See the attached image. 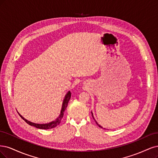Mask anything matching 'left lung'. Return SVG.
I'll use <instances>...</instances> for the list:
<instances>
[{"label": "left lung", "instance_id": "1", "mask_svg": "<svg viewBox=\"0 0 158 158\" xmlns=\"http://www.w3.org/2000/svg\"><path fill=\"white\" fill-rule=\"evenodd\" d=\"M91 113H92V116H93V119H94V121H95V122H96V124H97V125H98V127H101V128H102V127H101V126H100V125H99V124H98V123H97V122H96V120H95V119H94V117H93V112H91Z\"/></svg>", "mask_w": 158, "mask_h": 158}]
</instances>
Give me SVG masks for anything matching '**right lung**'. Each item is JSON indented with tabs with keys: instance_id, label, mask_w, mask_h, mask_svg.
<instances>
[{
	"instance_id": "obj_1",
	"label": "right lung",
	"mask_w": 158,
	"mask_h": 158,
	"mask_svg": "<svg viewBox=\"0 0 158 158\" xmlns=\"http://www.w3.org/2000/svg\"><path fill=\"white\" fill-rule=\"evenodd\" d=\"M70 98H71V93H70V91H69V92L67 94H66L65 96V98H64V101H63L62 106V109H61L60 112L58 114V115L56 117V118L52 121H50V122H49V123H47L39 124V123H32V122L27 120L26 119H25L23 117H22L19 114V115L29 125L34 126V127H36V128L40 129H52V128H54V127H56V126H58L60 123L61 121H62V119L63 118L64 112V111L65 110L66 108H67V106L68 104V102H69V100H70Z\"/></svg>"
}]
</instances>
